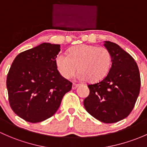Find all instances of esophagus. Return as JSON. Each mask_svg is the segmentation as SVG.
Returning a JSON list of instances; mask_svg holds the SVG:
<instances>
[{"label":"esophagus","mask_w":147,"mask_h":147,"mask_svg":"<svg viewBox=\"0 0 147 147\" xmlns=\"http://www.w3.org/2000/svg\"><path fill=\"white\" fill-rule=\"evenodd\" d=\"M78 86H79V84H75V83H73V84H72V89H76L78 87Z\"/></svg>","instance_id":"esophagus-1"}]
</instances>
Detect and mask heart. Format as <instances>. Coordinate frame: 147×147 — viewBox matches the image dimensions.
I'll use <instances>...</instances> for the list:
<instances>
[{"label":"heart","instance_id":"1","mask_svg":"<svg viewBox=\"0 0 147 147\" xmlns=\"http://www.w3.org/2000/svg\"><path fill=\"white\" fill-rule=\"evenodd\" d=\"M57 69L65 79L70 78L78 67V78L96 82L107 74L111 65V55L104 47L81 44L71 47L68 55L59 53L55 60Z\"/></svg>","mask_w":147,"mask_h":147}]
</instances>
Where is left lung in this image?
<instances>
[{
    "label": "left lung",
    "instance_id": "left-lung-1",
    "mask_svg": "<svg viewBox=\"0 0 147 147\" xmlns=\"http://www.w3.org/2000/svg\"><path fill=\"white\" fill-rule=\"evenodd\" d=\"M111 55L112 65L106 77L89 84V95L84 100L86 111L104 123L125 118L133 109L141 86L140 71L134 58L120 46L104 41Z\"/></svg>",
    "mask_w": 147,
    "mask_h": 147
}]
</instances>
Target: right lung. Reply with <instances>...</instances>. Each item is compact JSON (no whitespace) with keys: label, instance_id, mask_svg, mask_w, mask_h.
Here are the masks:
<instances>
[{"label":"right lung","instance_id":"1","mask_svg":"<svg viewBox=\"0 0 147 147\" xmlns=\"http://www.w3.org/2000/svg\"><path fill=\"white\" fill-rule=\"evenodd\" d=\"M61 45L43 43L18 54L7 76L8 99L15 114L29 123L42 122L58 111L72 83L61 76L55 60Z\"/></svg>","mask_w":147,"mask_h":147}]
</instances>
